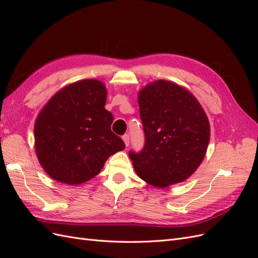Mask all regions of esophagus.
Returning <instances> with one entry per match:
<instances>
[{"instance_id":"obj_1","label":"esophagus","mask_w":258,"mask_h":258,"mask_svg":"<svg viewBox=\"0 0 258 258\" xmlns=\"http://www.w3.org/2000/svg\"><path fill=\"white\" fill-rule=\"evenodd\" d=\"M122 141H123L124 145H126V146H128V145H129V143H130V140H129V136H128V135H124V136L122 137Z\"/></svg>"}]
</instances>
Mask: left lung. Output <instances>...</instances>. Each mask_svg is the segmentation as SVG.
<instances>
[{"mask_svg":"<svg viewBox=\"0 0 258 258\" xmlns=\"http://www.w3.org/2000/svg\"><path fill=\"white\" fill-rule=\"evenodd\" d=\"M145 146L130 152L136 173L158 188L182 183L198 169L210 141V122L199 101L183 86L166 80L139 91Z\"/></svg>","mask_w":258,"mask_h":258,"instance_id":"left-lung-1","label":"left lung"}]
</instances>
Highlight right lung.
<instances>
[{
	"label": "right lung",
	"instance_id": "1",
	"mask_svg": "<svg viewBox=\"0 0 258 258\" xmlns=\"http://www.w3.org/2000/svg\"><path fill=\"white\" fill-rule=\"evenodd\" d=\"M107 90L99 80H82L58 90L38 113L34 148L38 162L54 181L81 185L95 177L122 140L111 131Z\"/></svg>",
	"mask_w": 258,
	"mask_h": 258
}]
</instances>
